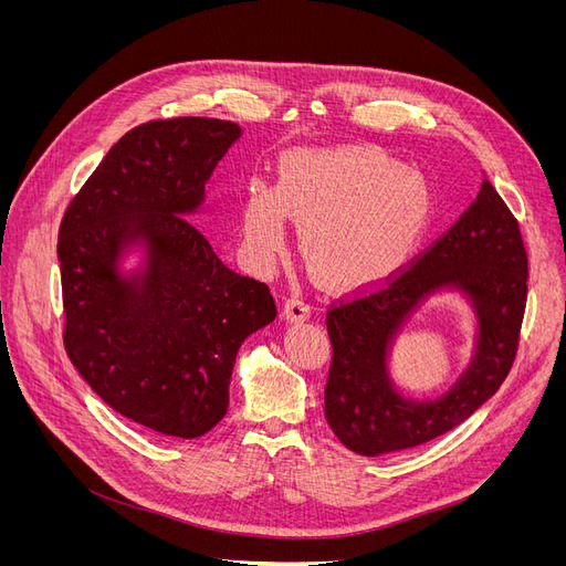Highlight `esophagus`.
<instances>
[{"label": "esophagus", "instance_id": "34e87169", "mask_svg": "<svg viewBox=\"0 0 566 566\" xmlns=\"http://www.w3.org/2000/svg\"><path fill=\"white\" fill-rule=\"evenodd\" d=\"M310 314H312V307L303 298H298V295H291V298L284 303V316L289 321H305L310 318Z\"/></svg>", "mask_w": 566, "mask_h": 566}]
</instances>
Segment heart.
<instances>
[{"label": "heart", "instance_id": "heart-1", "mask_svg": "<svg viewBox=\"0 0 566 566\" xmlns=\"http://www.w3.org/2000/svg\"><path fill=\"white\" fill-rule=\"evenodd\" d=\"M301 222L298 245L321 284L355 289L390 275L429 220L422 178L378 148H298L280 163L277 186L252 181L241 213L245 259L271 265Z\"/></svg>", "mask_w": 566, "mask_h": 566}]
</instances>
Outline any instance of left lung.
<instances>
[{"instance_id":"obj_1","label":"left lung","mask_w":566,"mask_h":566,"mask_svg":"<svg viewBox=\"0 0 566 566\" xmlns=\"http://www.w3.org/2000/svg\"><path fill=\"white\" fill-rule=\"evenodd\" d=\"M450 283L465 290L479 310V353L444 398L406 400L389 382L387 344L427 292ZM525 303L527 252L518 220L484 178L468 211L403 271L331 305L325 316L333 344L325 420L348 450L365 457L408 450L452 431L507 378Z\"/></svg>"}]
</instances>
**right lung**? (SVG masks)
<instances>
[{"label": "right lung", "instance_id": "1", "mask_svg": "<svg viewBox=\"0 0 566 566\" xmlns=\"http://www.w3.org/2000/svg\"><path fill=\"white\" fill-rule=\"evenodd\" d=\"M241 126L211 116L146 122L118 139L59 227L64 346L80 376L124 418L174 438L227 412L235 353L277 316L268 284L227 268L184 216ZM149 245L122 279L124 244Z\"/></svg>", "mask_w": 566, "mask_h": 566}]
</instances>
